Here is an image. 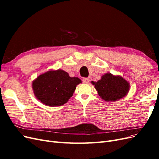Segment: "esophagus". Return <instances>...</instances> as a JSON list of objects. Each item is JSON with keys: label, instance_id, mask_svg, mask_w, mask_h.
<instances>
[{"label": "esophagus", "instance_id": "1", "mask_svg": "<svg viewBox=\"0 0 159 159\" xmlns=\"http://www.w3.org/2000/svg\"><path fill=\"white\" fill-rule=\"evenodd\" d=\"M82 81L84 83H85V84H88L89 82V79L88 78H84L82 79Z\"/></svg>", "mask_w": 159, "mask_h": 159}]
</instances>
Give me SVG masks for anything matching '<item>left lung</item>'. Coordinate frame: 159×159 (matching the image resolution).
Returning a JSON list of instances; mask_svg holds the SVG:
<instances>
[{
	"mask_svg": "<svg viewBox=\"0 0 159 159\" xmlns=\"http://www.w3.org/2000/svg\"><path fill=\"white\" fill-rule=\"evenodd\" d=\"M91 83L95 85L100 97L107 102H114L122 98L129 90V84L125 80L111 74H105L98 82Z\"/></svg>",
	"mask_w": 159,
	"mask_h": 159,
	"instance_id": "obj_1",
	"label": "left lung"
}]
</instances>
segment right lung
I'll return each instance as SVG.
<instances>
[{"instance_id": "obj_1", "label": "right lung", "mask_w": 159, "mask_h": 159, "mask_svg": "<svg viewBox=\"0 0 159 159\" xmlns=\"http://www.w3.org/2000/svg\"><path fill=\"white\" fill-rule=\"evenodd\" d=\"M81 82L78 78H71L67 72L58 70L49 71L33 81L36 97L49 106L62 105L73 95L76 85Z\"/></svg>"}]
</instances>
